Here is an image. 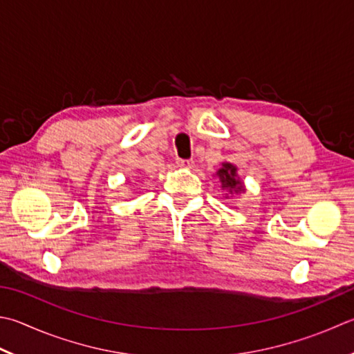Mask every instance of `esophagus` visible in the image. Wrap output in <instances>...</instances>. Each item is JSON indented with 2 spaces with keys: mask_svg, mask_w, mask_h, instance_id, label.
Wrapping results in <instances>:
<instances>
[{
  "mask_svg": "<svg viewBox=\"0 0 354 354\" xmlns=\"http://www.w3.org/2000/svg\"><path fill=\"white\" fill-rule=\"evenodd\" d=\"M177 165L182 166V168H191L194 165V160L192 158H177Z\"/></svg>",
  "mask_w": 354,
  "mask_h": 354,
  "instance_id": "1",
  "label": "esophagus"
}]
</instances>
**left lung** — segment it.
Returning <instances> with one entry per match:
<instances>
[{
	"label": "left lung",
	"instance_id": "8db88e82",
	"mask_svg": "<svg viewBox=\"0 0 354 354\" xmlns=\"http://www.w3.org/2000/svg\"><path fill=\"white\" fill-rule=\"evenodd\" d=\"M236 166H232L231 163H223V168L218 169V177L220 180H222V185L223 188H230V192L232 189L237 191H243V186L242 183L239 182V180L236 178Z\"/></svg>",
	"mask_w": 354,
	"mask_h": 354
}]
</instances>
